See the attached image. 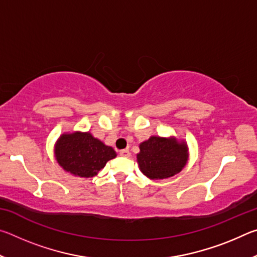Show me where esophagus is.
Here are the masks:
<instances>
[{
    "label": "esophagus",
    "mask_w": 257,
    "mask_h": 257,
    "mask_svg": "<svg viewBox=\"0 0 257 257\" xmlns=\"http://www.w3.org/2000/svg\"><path fill=\"white\" fill-rule=\"evenodd\" d=\"M121 156H123V158H129L130 156V152H129V150H121L120 151V153H119Z\"/></svg>",
    "instance_id": "1"
}]
</instances>
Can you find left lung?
I'll list each match as a JSON object with an SVG mask.
<instances>
[{"label": "left lung", "mask_w": 257, "mask_h": 257, "mask_svg": "<svg viewBox=\"0 0 257 257\" xmlns=\"http://www.w3.org/2000/svg\"><path fill=\"white\" fill-rule=\"evenodd\" d=\"M137 162L150 179H165L179 173L188 161V146L175 137L152 136L139 145Z\"/></svg>", "instance_id": "left-lung-1"}]
</instances>
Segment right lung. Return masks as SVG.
Returning a JSON list of instances; mask_svg holds the SVG:
<instances>
[{"instance_id":"right-lung-1","label":"right lung","mask_w":257,"mask_h":257,"mask_svg":"<svg viewBox=\"0 0 257 257\" xmlns=\"http://www.w3.org/2000/svg\"><path fill=\"white\" fill-rule=\"evenodd\" d=\"M54 154L63 170L81 178L96 176L107 161L116 156L111 146H106L90 133L80 132L61 135Z\"/></svg>"}]
</instances>
